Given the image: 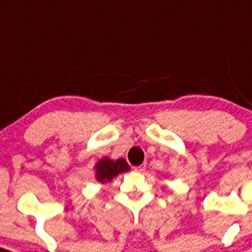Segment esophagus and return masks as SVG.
Segmentation results:
<instances>
[{
    "label": "esophagus",
    "instance_id": "34e87169",
    "mask_svg": "<svg viewBox=\"0 0 252 252\" xmlns=\"http://www.w3.org/2000/svg\"><path fill=\"white\" fill-rule=\"evenodd\" d=\"M134 169L136 172H143L144 169H145V164H141V165H136V167H134Z\"/></svg>",
    "mask_w": 252,
    "mask_h": 252
}]
</instances>
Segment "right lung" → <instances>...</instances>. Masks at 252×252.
I'll use <instances>...</instances> for the list:
<instances>
[{"mask_svg":"<svg viewBox=\"0 0 252 252\" xmlns=\"http://www.w3.org/2000/svg\"><path fill=\"white\" fill-rule=\"evenodd\" d=\"M95 169V180L100 184L112 181L116 176H118L122 172H127L130 169V165L124 158L120 159H109L107 157L100 158L94 165Z\"/></svg>","mask_w":252,"mask_h":252,"instance_id":"right-lung-1","label":"right lung"}]
</instances>
